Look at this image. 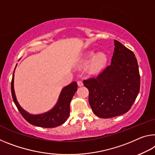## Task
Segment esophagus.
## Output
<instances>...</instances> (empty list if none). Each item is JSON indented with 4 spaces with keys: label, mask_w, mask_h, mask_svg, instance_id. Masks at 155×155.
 <instances>
[{
    "label": "esophagus",
    "mask_w": 155,
    "mask_h": 155,
    "mask_svg": "<svg viewBox=\"0 0 155 155\" xmlns=\"http://www.w3.org/2000/svg\"><path fill=\"white\" fill-rule=\"evenodd\" d=\"M77 84H78V86H82V85H83V83L81 81H78Z\"/></svg>",
    "instance_id": "34e87169"
}]
</instances>
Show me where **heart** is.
Instances as JSON below:
<instances>
[{"label": "heart", "instance_id": "b5f03b06", "mask_svg": "<svg viewBox=\"0 0 155 155\" xmlns=\"http://www.w3.org/2000/svg\"><path fill=\"white\" fill-rule=\"evenodd\" d=\"M92 60L93 61L89 66L88 70L91 74H97L100 72L106 65L107 58L104 53H99L97 55L94 51H90L84 56L83 63L84 64H87Z\"/></svg>", "mask_w": 155, "mask_h": 155}]
</instances>
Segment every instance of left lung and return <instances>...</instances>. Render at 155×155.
<instances>
[{
    "mask_svg": "<svg viewBox=\"0 0 155 155\" xmlns=\"http://www.w3.org/2000/svg\"><path fill=\"white\" fill-rule=\"evenodd\" d=\"M111 65L97 77L83 80L89 104L100 118H112L129 111L140 90L139 66L134 54L114 40Z\"/></svg>",
    "mask_w": 155,
    "mask_h": 155,
    "instance_id": "8db88e82",
    "label": "left lung"
}]
</instances>
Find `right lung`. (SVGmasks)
<instances>
[{
  "label": "right lung",
  "mask_w": 155,
  "mask_h": 155,
  "mask_svg": "<svg viewBox=\"0 0 155 155\" xmlns=\"http://www.w3.org/2000/svg\"><path fill=\"white\" fill-rule=\"evenodd\" d=\"M14 74H13L11 83L12 98L18 111L27 121L34 126L46 127V128L57 127L64 124L70 115V102L72 99L73 96L77 90L78 85L77 82L74 81L63 88L61 92L57 104L51 110L44 114L33 115L29 114L28 112L24 110L17 101L14 89Z\"/></svg>",
  "instance_id": "1"
}]
</instances>
